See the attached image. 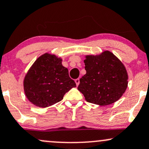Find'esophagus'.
<instances>
[{
	"label": "esophagus",
	"mask_w": 149,
	"mask_h": 149,
	"mask_svg": "<svg viewBox=\"0 0 149 149\" xmlns=\"http://www.w3.org/2000/svg\"><path fill=\"white\" fill-rule=\"evenodd\" d=\"M75 82H76L77 86H78V85H79V83H80V79L79 78H77V79L75 80Z\"/></svg>",
	"instance_id": "34e87169"
}]
</instances>
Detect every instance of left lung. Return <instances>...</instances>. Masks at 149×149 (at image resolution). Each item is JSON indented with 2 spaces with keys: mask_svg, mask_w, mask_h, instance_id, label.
<instances>
[{
  "mask_svg": "<svg viewBox=\"0 0 149 149\" xmlns=\"http://www.w3.org/2000/svg\"><path fill=\"white\" fill-rule=\"evenodd\" d=\"M86 74L80 79L78 90L85 100L100 106L111 104L127 88L128 75L122 61L109 50L97 55H86Z\"/></svg>",
  "mask_w": 149,
  "mask_h": 149,
  "instance_id": "left-lung-1",
  "label": "left lung"
}]
</instances>
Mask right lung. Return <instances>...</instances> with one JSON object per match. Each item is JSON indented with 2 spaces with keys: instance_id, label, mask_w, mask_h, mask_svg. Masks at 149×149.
<instances>
[{
  "instance_id": "right-lung-1",
  "label": "right lung",
  "mask_w": 149,
  "mask_h": 149,
  "mask_svg": "<svg viewBox=\"0 0 149 149\" xmlns=\"http://www.w3.org/2000/svg\"><path fill=\"white\" fill-rule=\"evenodd\" d=\"M61 61V58L55 54L45 53L27 71L23 82L24 90L29 101L36 107H50L62 100L66 92L76 87Z\"/></svg>"
}]
</instances>
